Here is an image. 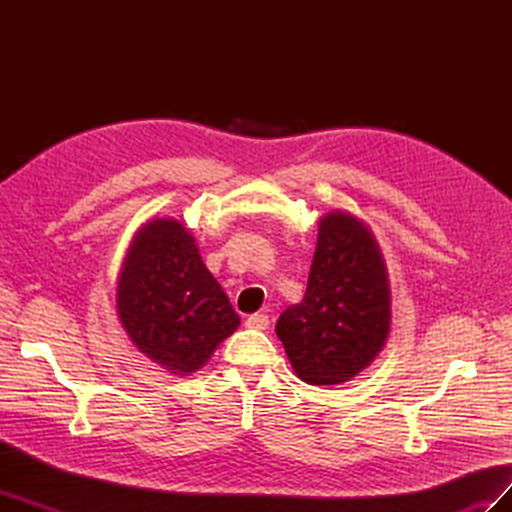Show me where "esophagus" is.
Instances as JSON below:
<instances>
[{
  "instance_id": "34e87169",
  "label": "esophagus",
  "mask_w": 512,
  "mask_h": 512,
  "mask_svg": "<svg viewBox=\"0 0 512 512\" xmlns=\"http://www.w3.org/2000/svg\"><path fill=\"white\" fill-rule=\"evenodd\" d=\"M245 327H247V329H254V331H265V329L269 327V316H267V314H252V316H247Z\"/></svg>"
}]
</instances>
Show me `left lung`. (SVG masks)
<instances>
[{"label":"left lung","mask_w":512,"mask_h":512,"mask_svg":"<svg viewBox=\"0 0 512 512\" xmlns=\"http://www.w3.org/2000/svg\"><path fill=\"white\" fill-rule=\"evenodd\" d=\"M389 331L391 288L378 241L352 213H327L305 297L275 324L294 374L314 386L348 382L376 359Z\"/></svg>","instance_id":"left-lung-1"}]
</instances>
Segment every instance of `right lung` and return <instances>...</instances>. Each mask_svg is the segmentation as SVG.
<instances>
[{
  "instance_id": "add662e5",
  "label": "right lung",
  "mask_w": 512,
  "mask_h": 512,
  "mask_svg": "<svg viewBox=\"0 0 512 512\" xmlns=\"http://www.w3.org/2000/svg\"><path fill=\"white\" fill-rule=\"evenodd\" d=\"M117 316L132 344L177 376L203 367L241 322L192 232L173 218L136 232L119 273Z\"/></svg>"
}]
</instances>
